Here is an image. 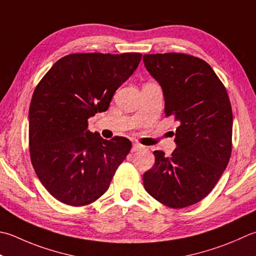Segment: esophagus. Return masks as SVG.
Wrapping results in <instances>:
<instances>
[{
	"label": "esophagus",
	"instance_id": "34e87169",
	"mask_svg": "<svg viewBox=\"0 0 256 256\" xmlns=\"http://www.w3.org/2000/svg\"><path fill=\"white\" fill-rule=\"evenodd\" d=\"M142 148H143V146H142L141 144H138V143H133L131 151H132V152H136V151H140V150H142Z\"/></svg>",
	"mask_w": 256,
	"mask_h": 256
}]
</instances>
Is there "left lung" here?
<instances>
[{
    "instance_id": "left-lung-1",
    "label": "left lung",
    "mask_w": 256,
    "mask_h": 256,
    "mask_svg": "<svg viewBox=\"0 0 256 256\" xmlns=\"http://www.w3.org/2000/svg\"><path fill=\"white\" fill-rule=\"evenodd\" d=\"M148 72L161 85L165 116L178 123L171 156L154 151L143 175L146 192L172 208H183L212 191L232 151L233 114L226 90L210 65L182 53L144 54Z\"/></svg>"
}]
</instances>
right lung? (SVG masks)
<instances>
[{
    "instance_id": "right-lung-1",
    "label": "right lung",
    "mask_w": 256,
    "mask_h": 256,
    "mask_svg": "<svg viewBox=\"0 0 256 256\" xmlns=\"http://www.w3.org/2000/svg\"><path fill=\"white\" fill-rule=\"evenodd\" d=\"M141 58L140 53L70 54L38 84L28 111L30 154L40 181L60 202L83 206L108 191L132 143L90 132L88 118L106 111Z\"/></svg>"
}]
</instances>
